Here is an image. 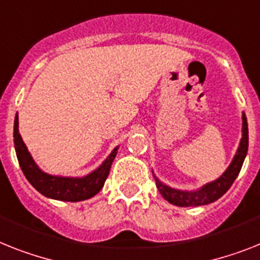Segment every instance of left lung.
I'll return each mask as SVG.
<instances>
[{
	"instance_id": "obj_1",
	"label": "left lung",
	"mask_w": 260,
	"mask_h": 260,
	"mask_svg": "<svg viewBox=\"0 0 260 260\" xmlns=\"http://www.w3.org/2000/svg\"><path fill=\"white\" fill-rule=\"evenodd\" d=\"M242 139L239 143V147L237 150V154L234 156L233 162L227 170L220 175L218 179L214 182L205 184L195 191H183V190H177L170 186H166L165 183L158 179L154 175L156 188L159 190L160 195L166 199L171 205L179 206V207H188V206H205L209 203L215 202L226 194L227 190L231 187V184L237 179L238 174L241 171L242 165L244 162V158L247 155L248 150V126L246 114H242Z\"/></svg>"
}]
</instances>
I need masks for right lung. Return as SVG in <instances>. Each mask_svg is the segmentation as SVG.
<instances>
[{
    "instance_id": "obj_1",
    "label": "right lung",
    "mask_w": 260,
    "mask_h": 260,
    "mask_svg": "<svg viewBox=\"0 0 260 260\" xmlns=\"http://www.w3.org/2000/svg\"><path fill=\"white\" fill-rule=\"evenodd\" d=\"M13 137H14V149L18 158V164L30 184L45 197L57 199V201H65V202L85 201L94 197L96 192H100L101 188L104 187L107 175L110 173L111 164L118 151V147H115L110 155L104 160V164L93 173L87 174L86 177H57V175L44 173L36 165L18 132V114H16V118H14Z\"/></svg>"
}]
</instances>
